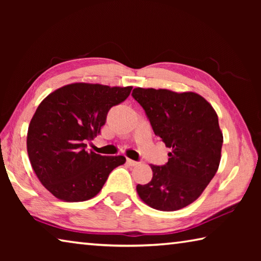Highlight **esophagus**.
<instances>
[{
    "instance_id": "esophagus-1",
    "label": "esophagus",
    "mask_w": 261,
    "mask_h": 261,
    "mask_svg": "<svg viewBox=\"0 0 261 261\" xmlns=\"http://www.w3.org/2000/svg\"><path fill=\"white\" fill-rule=\"evenodd\" d=\"M126 163H127V165H129V166H131V167H135V166H137V165H139V162L131 160V159H126Z\"/></svg>"
}]
</instances>
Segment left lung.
<instances>
[{
	"instance_id": "obj_1",
	"label": "left lung",
	"mask_w": 261,
	"mask_h": 261,
	"mask_svg": "<svg viewBox=\"0 0 261 261\" xmlns=\"http://www.w3.org/2000/svg\"><path fill=\"white\" fill-rule=\"evenodd\" d=\"M132 96L155 136L171 148L165 166L151 165V182L137 185V193L154 210L184 208L200 197L219 169L223 135L218 114L194 92L136 87Z\"/></svg>"
}]
</instances>
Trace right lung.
<instances>
[{
	"mask_svg": "<svg viewBox=\"0 0 261 261\" xmlns=\"http://www.w3.org/2000/svg\"><path fill=\"white\" fill-rule=\"evenodd\" d=\"M132 86L73 83L51 92L30 122L28 154L41 184L57 199L76 202L95 197L123 155L87 152L86 141L100 134L113 106L123 102Z\"/></svg>",
	"mask_w": 261,
	"mask_h": 261,
	"instance_id": "1",
	"label": "right lung"
}]
</instances>
